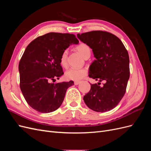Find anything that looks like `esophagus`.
Here are the masks:
<instances>
[{
    "mask_svg": "<svg viewBox=\"0 0 151 151\" xmlns=\"http://www.w3.org/2000/svg\"><path fill=\"white\" fill-rule=\"evenodd\" d=\"M79 83H80V81H74L75 85H78Z\"/></svg>",
    "mask_w": 151,
    "mask_h": 151,
    "instance_id": "34e87169",
    "label": "esophagus"
}]
</instances>
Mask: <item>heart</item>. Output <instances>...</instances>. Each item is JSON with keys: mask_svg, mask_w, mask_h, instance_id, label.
<instances>
[{"mask_svg": "<svg viewBox=\"0 0 151 151\" xmlns=\"http://www.w3.org/2000/svg\"><path fill=\"white\" fill-rule=\"evenodd\" d=\"M76 50L84 58L90 57L91 48L86 43H80L76 47ZM68 52L67 50H63L61 54L60 62L62 66L65 67L67 65V58ZM87 74L88 70L84 68H71L65 72V77L68 80H72L77 81L84 77Z\"/></svg>", "mask_w": 151, "mask_h": 151, "instance_id": "1", "label": "heart"}]
</instances>
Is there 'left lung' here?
<instances>
[{
    "label": "left lung",
    "instance_id": "left-lung-1",
    "mask_svg": "<svg viewBox=\"0 0 151 151\" xmlns=\"http://www.w3.org/2000/svg\"><path fill=\"white\" fill-rule=\"evenodd\" d=\"M77 36L92 49L96 58L89 67V77L105 82L102 86L100 83L91 84L84 101L94 111H108L117 106L125 93L130 77L129 53L122 41L107 31H93Z\"/></svg>",
    "mask_w": 151,
    "mask_h": 151
}]
</instances>
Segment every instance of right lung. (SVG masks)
Returning a JSON list of instances; mask_svg holds the SVG:
<instances>
[{
  "label": "right lung",
  "instance_id": "add662e5",
  "mask_svg": "<svg viewBox=\"0 0 151 151\" xmlns=\"http://www.w3.org/2000/svg\"><path fill=\"white\" fill-rule=\"evenodd\" d=\"M78 43L73 34L49 33L26 47L19 63L20 88L26 102L36 111L48 113L60 106L74 82H52L63 74L60 62L63 50Z\"/></svg>",
  "mask_w": 151,
  "mask_h": 151
}]
</instances>
